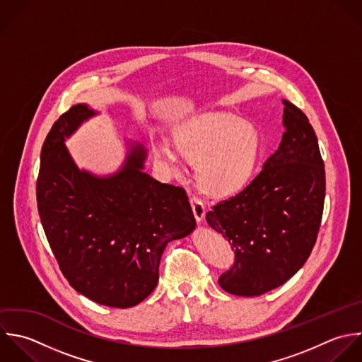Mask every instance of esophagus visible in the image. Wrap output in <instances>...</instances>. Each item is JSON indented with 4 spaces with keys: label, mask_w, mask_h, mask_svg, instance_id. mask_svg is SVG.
Masks as SVG:
<instances>
[{
    "label": "esophagus",
    "mask_w": 362,
    "mask_h": 362,
    "mask_svg": "<svg viewBox=\"0 0 362 362\" xmlns=\"http://www.w3.org/2000/svg\"><path fill=\"white\" fill-rule=\"evenodd\" d=\"M190 204H192V210L194 213V217H196L197 223H202V220L206 216V206H204V203L197 196H192L190 197Z\"/></svg>",
    "instance_id": "obj_1"
}]
</instances>
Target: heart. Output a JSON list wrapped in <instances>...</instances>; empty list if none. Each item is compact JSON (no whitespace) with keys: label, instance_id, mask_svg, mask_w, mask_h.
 Wrapping results in <instances>:
<instances>
[{"label":"heart","instance_id":"b5f03b06","mask_svg":"<svg viewBox=\"0 0 362 362\" xmlns=\"http://www.w3.org/2000/svg\"><path fill=\"white\" fill-rule=\"evenodd\" d=\"M173 142L187 159L196 160L200 187L217 197L243 190L254 176L261 139L254 125L231 112H206L192 117L173 131ZM155 158L180 175L179 153L165 139L152 144Z\"/></svg>","mask_w":362,"mask_h":362}]
</instances>
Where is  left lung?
I'll return each mask as SVG.
<instances>
[{"label":"left lung","mask_w":362,"mask_h":362,"mask_svg":"<svg viewBox=\"0 0 362 362\" xmlns=\"http://www.w3.org/2000/svg\"><path fill=\"white\" fill-rule=\"evenodd\" d=\"M279 148L251 183L207 213L235 254L220 286L238 296H259L289 281L308 261L322 224L326 172L306 114L282 101Z\"/></svg>","instance_id":"1"}]
</instances>
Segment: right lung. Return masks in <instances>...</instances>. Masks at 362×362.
I'll list each match as a JSON object with an SVG mask.
<instances>
[{
  "label": "right lung",
  "mask_w": 362,
  "mask_h": 362,
  "mask_svg": "<svg viewBox=\"0 0 362 362\" xmlns=\"http://www.w3.org/2000/svg\"><path fill=\"white\" fill-rule=\"evenodd\" d=\"M94 115L76 104L52 125L36 180L39 217L70 286L110 308H132L159 279L168 243L189 235L196 220L183 187L142 172L145 149L132 146L111 177L80 172L63 141Z\"/></svg>",
  "instance_id": "right-lung-1"
}]
</instances>
